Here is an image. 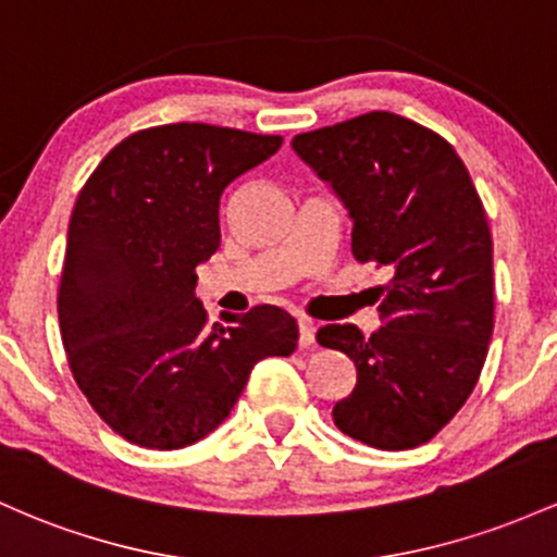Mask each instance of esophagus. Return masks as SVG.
I'll return each instance as SVG.
<instances>
[{
	"mask_svg": "<svg viewBox=\"0 0 557 557\" xmlns=\"http://www.w3.org/2000/svg\"><path fill=\"white\" fill-rule=\"evenodd\" d=\"M298 344L311 346L314 344V322L309 317H298Z\"/></svg>",
	"mask_w": 557,
	"mask_h": 557,
	"instance_id": "1",
	"label": "esophagus"
}]
</instances>
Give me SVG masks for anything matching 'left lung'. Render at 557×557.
Masks as SVG:
<instances>
[{"instance_id":"left-lung-1","label":"left lung","mask_w":557,"mask_h":557,"mask_svg":"<svg viewBox=\"0 0 557 557\" xmlns=\"http://www.w3.org/2000/svg\"><path fill=\"white\" fill-rule=\"evenodd\" d=\"M293 150L354 219L357 261L386 267L381 330L325 325L317 341L357 364L333 407L346 436L375 449L431 442L479 383L494 330L492 232L466 163L442 134L372 110L296 134Z\"/></svg>"}]
</instances>
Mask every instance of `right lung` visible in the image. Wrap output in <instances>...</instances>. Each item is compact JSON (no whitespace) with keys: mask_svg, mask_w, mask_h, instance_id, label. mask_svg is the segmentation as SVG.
Here are the masks:
<instances>
[{"mask_svg":"<svg viewBox=\"0 0 557 557\" xmlns=\"http://www.w3.org/2000/svg\"><path fill=\"white\" fill-rule=\"evenodd\" d=\"M280 134L163 124L121 139L91 171L69 224L58 320L73 381L119 436L182 449L222 425L250 370L288 357L280 307L209 325L195 267L222 243L224 187L280 150Z\"/></svg>","mask_w":557,"mask_h":557,"instance_id":"right-lung-1","label":"right lung"}]
</instances>
